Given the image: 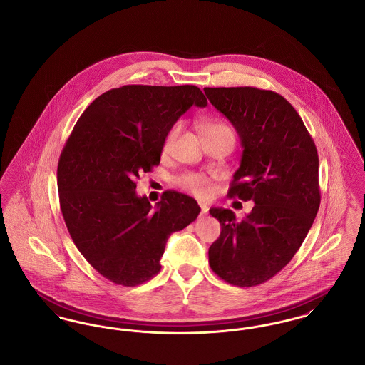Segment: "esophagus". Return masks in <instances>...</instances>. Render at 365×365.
Instances as JSON below:
<instances>
[{"mask_svg":"<svg viewBox=\"0 0 365 365\" xmlns=\"http://www.w3.org/2000/svg\"><path fill=\"white\" fill-rule=\"evenodd\" d=\"M200 208H201V213H202V215H207V213H208V205H205V204H200Z\"/></svg>","mask_w":365,"mask_h":365,"instance_id":"obj_1","label":"esophagus"}]
</instances>
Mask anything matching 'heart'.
<instances>
[{
  "label": "heart",
  "instance_id": "obj_1",
  "mask_svg": "<svg viewBox=\"0 0 365 365\" xmlns=\"http://www.w3.org/2000/svg\"><path fill=\"white\" fill-rule=\"evenodd\" d=\"M179 131H180V123H176L171 127V130L167 133V135L164 138V143H163V150L165 153L171 150ZM202 133H204V135L219 134V133L232 134V130L225 123H209V124H205L202 127ZM176 185L179 187H182L183 190L190 191L191 194H194L200 198L208 197L210 190H212L210 180L205 175L198 174V173H185V174L179 175L176 178Z\"/></svg>",
  "mask_w": 365,
  "mask_h": 365
}]
</instances>
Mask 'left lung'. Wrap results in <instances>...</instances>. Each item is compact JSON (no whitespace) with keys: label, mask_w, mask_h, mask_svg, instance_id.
Instances as JSON below:
<instances>
[{"label":"left lung","mask_w":365,"mask_h":365,"mask_svg":"<svg viewBox=\"0 0 365 365\" xmlns=\"http://www.w3.org/2000/svg\"><path fill=\"white\" fill-rule=\"evenodd\" d=\"M204 91L243 148L227 195L256 204L241 222L230 209H209L222 226L209 247V265L230 284L257 286L290 262L312 227L320 207L317 150L293 105L278 93L249 86Z\"/></svg>","instance_id":"8db88e82"}]
</instances>
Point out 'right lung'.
Here are the masks:
<instances>
[{
  "instance_id": "add662e5",
  "label": "right lung",
  "mask_w": 365,
  "mask_h": 365,
  "mask_svg": "<svg viewBox=\"0 0 365 365\" xmlns=\"http://www.w3.org/2000/svg\"><path fill=\"white\" fill-rule=\"evenodd\" d=\"M191 105L208 101L192 85H127L97 97L75 124L58 160L60 208L71 238L104 278L137 286L158 274L165 243L201 208L186 194L138 197L139 174L160 164L167 133Z\"/></svg>"
}]
</instances>
